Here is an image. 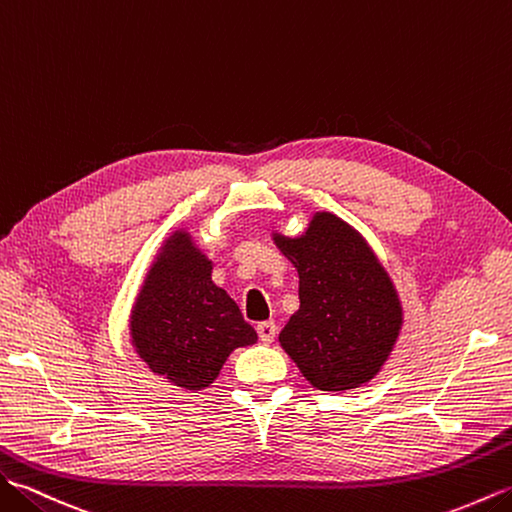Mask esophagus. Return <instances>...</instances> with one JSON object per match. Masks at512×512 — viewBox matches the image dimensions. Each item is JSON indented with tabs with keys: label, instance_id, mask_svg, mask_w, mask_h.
<instances>
[{
	"label": "esophagus",
	"instance_id": "obj_1",
	"mask_svg": "<svg viewBox=\"0 0 512 512\" xmlns=\"http://www.w3.org/2000/svg\"><path fill=\"white\" fill-rule=\"evenodd\" d=\"M256 333H258V337H260V342H263V344H271V342H274L276 333H278V326H276V322H260V324L256 326Z\"/></svg>",
	"mask_w": 512,
	"mask_h": 512
}]
</instances>
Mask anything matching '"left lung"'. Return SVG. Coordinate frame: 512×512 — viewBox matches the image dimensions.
Returning <instances> with one entry per match:
<instances>
[{"mask_svg": "<svg viewBox=\"0 0 512 512\" xmlns=\"http://www.w3.org/2000/svg\"><path fill=\"white\" fill-rule=\"evenodd\" d=\"M300 276V309L280 344L317 390L370 381L399 337L401 306L366 241L335 214H315L302 238L276 234Z\"/></svg>", "mask_w": 512, "mask_h": 512, "instance_id": "obj_1", "label": "left lung"}]
</instances>
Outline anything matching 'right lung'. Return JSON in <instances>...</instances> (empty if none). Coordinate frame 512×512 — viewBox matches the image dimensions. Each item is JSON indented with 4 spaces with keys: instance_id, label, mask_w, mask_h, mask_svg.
<instances>
[{
    "instance_id": "add662e5",
    "label": "right lung",
    "mask_w": 512,
    "mask_h": 512,
    "mask_svg": "<svg viewBox=\"0 0 512 512\" xmlns=\"http://www.w3.org/2000/svg\"><path fill=\"white\" fill-rule=\"evenodd\" d=\"M210 274V260L190 236L175 232L151 267L131 315L133 346L146 366L186 390L208 388L234 348L258 339Z\"/></svg>"
}]
</instances>
